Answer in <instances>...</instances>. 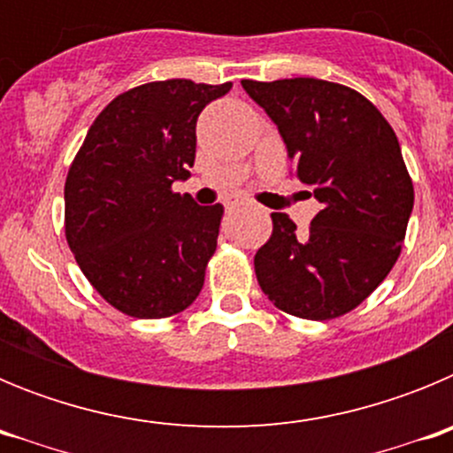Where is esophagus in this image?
Listing matches in <instances>:
<instances>
[{
	"label": "esophagus",
	"mask_w": 453,
	"mask_h": 453,
	"mask_svg": "<svg viewBox=\"0 0 453 453\" xmlns=\"http://www.w3.org/2000/svg\"><path fill=\"white\" fill-rule=\"evenodd\" d=\"M245 203V199L242 197H229L226 202H224V206H226V211H235V208H240Z\"/></svg>",
	"instance_id": "obj_1"
}]
</instances>
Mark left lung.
<instances>
[{
  "mask_svg": "<svg viewBox=\"0 0 453 453\" xmlns=\"http://www.w3.org/2000/svg\"><path fill=\"white\" fill-rule=\"evenodd\" d=\"M242 88L322 203L306 235L272 213L270 240L254 256L258 286L295 318H340L370 297L402 251L415 197L397 135L370 99L340 83L242 79Z\"/></svg>",
  "mask_w": 453,
  "mask_h": 453,
  "instance_id": "8db88e82",
  "label": "left lung"
}]
</instances>
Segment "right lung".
<instances>
[{
	"label": "right lung",
	"mask_w": 453,
	"mask_h": 453,
	"mask_svg": "<svg viewBox=\"0 0 453 453\" xmlns=\"http://www.w3.org/2000/svg\"><path fill=\"white\" fill-rule=\"evenodd\" d=\"M231 90L167 79L122 92L88 129L65 181V238L92 288L124 315L170 318L202 292L222 203L172 190L190 177L197 118Z\"/></svg>",
	"instance_id": "right-lung-1"
}]
</instances>
